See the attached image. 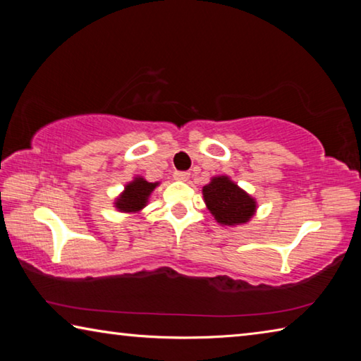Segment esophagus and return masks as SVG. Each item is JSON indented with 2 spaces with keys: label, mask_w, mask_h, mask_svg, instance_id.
<instances>
[{
  "label": "esophagus",
  "mask_w": 361,
  "mask_h": 361,
  "mask_svg": "<svg viewBox=\"0 0 361 361\" xmlns=\"http://www.w3.org/2000/svg\"><path fill=\"white\" fill-rule=\"evenodd\" d=\"M189 175H191L189 172H175L173 178L178 180V181H186L189 178Z\"/></svg>",
  "instance_id": "obj_1"
}]
</instances>
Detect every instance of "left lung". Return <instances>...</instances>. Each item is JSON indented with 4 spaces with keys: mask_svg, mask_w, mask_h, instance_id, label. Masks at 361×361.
Segmentation results:
<instances>
[{
    "mask_svg": "<svg viewBox=\"0 0 361 361\" xmlns=\"http://www.w3.org/2000/svg\"><path fill=\"white\" fill-rule=\"evenodd\" d=\"M205 204L218 223L234 226L247 223L256 210L255 199L242 191L228 176H216L204 189Z\"/></svg>",
    "mask_w": 361,
    "mask_h": 361,
    "instance_id": "1",
    "label": "left lung"
}]
</instances>
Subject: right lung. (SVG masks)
Instances as JSON below:
<instances>
[{
    "instance_id": "add662e5",
    "label": "right lung",
    "mask_w": 361,
    "mask_h": 361,
    "mask_svg": "<svg viewBox=\"0 0 361 361\" xmlns=\"http://www.w3.org/2000/svg\"><path fill=\"white\" fill-rule=\"evenodd\" d=\"M157 183H148L143 178H135L126 186V191L116 200V207L121 212H138L148 202V197Z\"/></svg>"
}]
</instances>
